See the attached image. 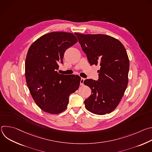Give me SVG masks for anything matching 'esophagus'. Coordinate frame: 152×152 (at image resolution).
Listing matches in <instances>:
<instances>
[{
	"label": "esophagus",
	"instance_id": "1",
	"mask_svg": "<svg viewBox=\"0 0 152 152\" xmlns=\"http://www.w3.org/2000/svg\"><path fill=\"white\" fill-rule=\"evenodd\" d=\"M85 79H84V78H83V77H81L80 81V85L81 86H82V85H83V82H84Z\"/></svg>",
	"mask_w": 152,
	"mask_h": 152
}]
</instances>
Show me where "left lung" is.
Instances as JSON below:
<instances>
[{
	"label": "left lung",
	"instance_id": "1",
	"mask_svg": "<svg viewBox=\"0 0 152 152\" xmlns=\"http://www.w3.org/2000/svg\"><path fill=\"white\" fill-rule=\"evenodd\" d=\"M91 66L99 65L98 81L86 79L91 89L85 101L86 109L97 115L113 111L120 103L128 84L129 59L126 50L117 39L103 34L75 33Z\"/></svg>",
	"mask_w": 152,
	"mask_h": 152
}]
</instances>
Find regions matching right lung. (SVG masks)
Masks as SVG:
<instances>
[{"label":"right lung","instance_id":"obj_1","mask_svg":"<svg viewBox=\"0 0 152 152\" xmlns=\"http://www.w3.org/2000/svg\"><path fill=\"white\" fill-rule=\"evenodd\" d=\"M77 42L73 34L53 32L35 40L27 53L25 77L30 93L43 111L58 114L66 110L70 94L79 88V76L61 75L56 71L64 52Z\"/></svg>","mask_w":152,"mask_h":152}]
</instances>
